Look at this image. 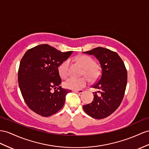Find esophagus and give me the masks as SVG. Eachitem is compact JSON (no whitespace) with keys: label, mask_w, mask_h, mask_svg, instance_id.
Here are the masks:
<instances>
[{"label":"esophagus","mask_w":149,"mask_h":149,"mask_svg":"<svg viewBox=\"0 0 149 149\" xmlns=\"http://www.w3.org/2000/svg\"><path fill=\"white\" fill-rule=\"evenodd\" d=\"M74 92L76 93H78V94H82L84 91V90H78V91H74Z\"/></svg>","instance_id":"obj_1"}]
</instances>
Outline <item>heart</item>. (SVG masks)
I'll use <instances>...</instances> for the list:
<instances>
[{"label":"heart","instance_id":"1","mask_svg":"<svg viewBox=\"0 0 149 149\" xmlns=\"http://www.w3.org/2000/svg\"><path fill=\"white\" fill-rule=\"evenodd\" d=\"M77 62L84 68V74L91 80L96 79L99 74L97 66L95 62L91 57L87 55H81L78 56ZM70 64V60H66L60 65L58 72L60 76L63 78L67 77L69 75V67ZM87 80L85 78H74L70 77L67 79L63 82V86L67 89L71 90H79L86 85Z\"/></svg>","mask_w":149,"mask_h":149}]
</instances>
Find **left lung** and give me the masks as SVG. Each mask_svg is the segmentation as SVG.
I'll list each match as a JSON object with an SVG mask.
<instances>
[{"label":"left lung","mask_w":149,"mask_h":149,"mask_svg":"<svg viewBox=\"0 0 149 149\" xmlns=\"http://www.w3.org/2000/svg\"><path fill=\"white\" fill-rule=\"evenodd\" d=\"M94 55L100 62L101 74L92 87L98 89L94 93L91 103L84 105V111L96 119L109 116L119 107L123 100L127 84V71L118 53L102 47L83 52Z\"/></svg>","instance_id":"obj_1"}]
</instances>
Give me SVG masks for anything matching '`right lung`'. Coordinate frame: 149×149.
Masks as SVG:
<instances>
[{
  "mask_svg": "<svg viewBox=\"0 0 149 149\" xmlns=\"http://www.w3.org/2000/svg\"><path fill=\"white\" fill-rule=\"evenodd\" d=\"M72 52H62L47 44L40 45L25 53L18 70L22 96L33 111L42 116L53 115L62 108L70 90L60 86L58 67ZM55 89L54 93L51 90Z\"/></svg>",
  "mask_w": 149,
  "mask_h": 149,
  "instance_id": "right-lung-1",
  "label": "right lung"
}]
</instances>
